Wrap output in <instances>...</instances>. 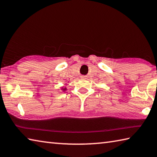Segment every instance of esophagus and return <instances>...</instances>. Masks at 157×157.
Listing matches in <instances>:
<instances>
[{
  "mask_svg": "<svg viewBox=\"0 0 157 157\" xmlns=\"http://www.w3.org/2000/svg\"><path fill=\"white\" fill-rule=\"evenodd\" d=\"M82 78H85V76H82Z\"/></svg>",
  "mask_w": 157,
  "mask_h": 157,
  "instance_id": "esophagus-1",
  "label": "esophagus"
}]
</instances>
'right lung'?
I'll list each match as a JSON object with an SVG mask.
<instances>
[{"instance_id": "1", "label": "right lung", "mask_w": 157, "mask_h": 157, "mask_svg": "<svg viewBox=\"0 0 157 157\" xmlns=\"http://www.w3.org/2000/svg\"><path fill=\"white\" fill-rule=\"evenodd\" d=\"M61 90H63V91H66V87H65V88H62Z\"/></svg>"}]
</instances>
